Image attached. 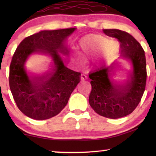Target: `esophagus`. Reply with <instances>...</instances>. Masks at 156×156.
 Returning a JSON list of instances; mask_svg holds the SVG:
<instances>
[{
    "label": "esophagus",
    "mask_w": 156,
    "mask_h": 156,
    "mask_svg": "<svg viewBox=\"0 0 156 156\" xmlns=\"http://www.w3.org/2000/svg\"><path fill=\"white\" fill-rule=\"evenodd\" d=\"M87 79V76L86 75V74H81V80L84 81V80H86Z\"/></svg>",
    "instance_id": "34e87169"
}]
</instances>
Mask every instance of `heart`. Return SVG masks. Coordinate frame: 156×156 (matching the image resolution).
Here are the masks:
<instances>
[{
	"label": "heart",
	"mask_w": 156,
	"mask_h": 156,
	"mask_svg": "<svg viewBox=\"0 0 156 156\" xmlns=\"http://www.w3.org/2000/svg\"><path fill=\"white\" fill-rule=\"evenodd\" d=\"M108 44V48L110 52H115L118 48V44L116 42H109L107 38L100 35L91 34L83 38L80 42V46L82 49V55H84L91 51H93L99 48H103Z\"/></svg>",
	"instance_id": "1"
}]
</instances>
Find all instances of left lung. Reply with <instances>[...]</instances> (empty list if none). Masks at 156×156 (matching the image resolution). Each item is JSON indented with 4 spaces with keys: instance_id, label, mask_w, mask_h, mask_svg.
I'll use <instances>...</instances> for the list:
<instances>
[{
    "instance_id": "left-lung-1",
    "label": "left lung",
    "mask_w": 156,
    "mask_h": 156,
    "mask_svg": "<svg viewBox=\"0 0 156 156\" xmlns=\"http://www.w3.org/2000/svg\"><path fill=\"white\" fill-rule=\"evenodd\" d=\"M104 32L118 40L121 57L131 61L133 70L126 84L120 87L116 86L111 78L114 67L113 63L91 72L89 74L91 85L89 102L100 116L119 119L133 112L144 95L147 77L146 56L140 44L129 33L117 29L104 30Z\"/></svg>"
}]
</instances>
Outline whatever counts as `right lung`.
I'll return each instance as SVG.
<instances>
[{"instance_id":"obj_1","label":"right lung","mask_w":156,"mask_h":156,"mask_svg":"<svg viewBox=\"0 0 156 156\" xmlns=\"http://www.w3.org/2000/svg\"><path fill=\"white\" fill-rule=\"evenodd\" d=\"M75 29L40 31L25 37L15 51L10 65V89L18 108L30 118L44 120L58 114L80 82L81 74L66 67L61 55L69 54L64 42ZM34 53L48 55L53 62L51 71L38 78L30 76L24 68L27 57Z\"/></svg>"}]
</instances>
